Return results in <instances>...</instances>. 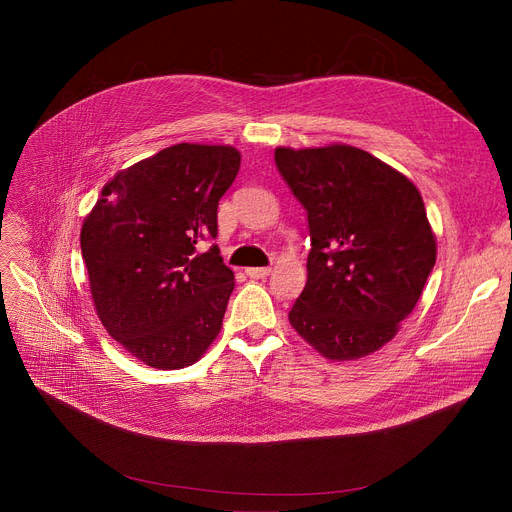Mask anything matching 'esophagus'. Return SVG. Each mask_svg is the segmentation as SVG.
Wrapping results in <instances>:
<instances>
[{
  "label": "esophagus",
  "instance_id": "esophagus-1",
  "mask_svg": "<svg viewBox=\"0 0 512 512\" xmlns=\"http://www.w3.org/2000/svg\"><path fill=\"white\" fill-rule=\"evenodd\" d=\"M272 274V267H247V276L253 280H261Z\"/></svg>",
  "mask_w": 512,
  "mask_h": 512
}]
</instances>
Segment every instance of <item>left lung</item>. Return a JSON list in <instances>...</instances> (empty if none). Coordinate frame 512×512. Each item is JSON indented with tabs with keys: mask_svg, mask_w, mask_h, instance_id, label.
I'll list each match as a JSON object with an SVG mask.
<instances>
[{
	"mask_svg": "<svg viewBox=\"0 0 512 512\" xmlns=\"http://www.w3.org/2000/svg\"><path fill=\"white\" fill-rule=\"evenodd\" d=\"M276 168L307 211V284L288 319L315 351L351 361L390 342L436 263L417 186L371 153L278 147Z\"/></svg>",
	"mask_w": 512,
	"mask_h": 512,
	"instance_id": "1",
	"label": "left lung"
}]
</instances>
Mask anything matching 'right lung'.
Listing matches in <instances>:
<instances>
[{
  "mask_svg": "<svg viewBox=\"0 0 512 512\" xmlns=\"http://www.w3.org/2000/svg\"><path fill=\"white\" fill-rule=\"evenodd\" d=\"M240 168L228 145L180 143L118 172L80 230L105 330L155 369L201 359L220 334L234 274L218 245V205Z\"/></svg>",
  "mask_w": 512,
  "mask_h": 512,
  "instance_id": "add662e5",
  "label": "right lung"
}]
</instances>
